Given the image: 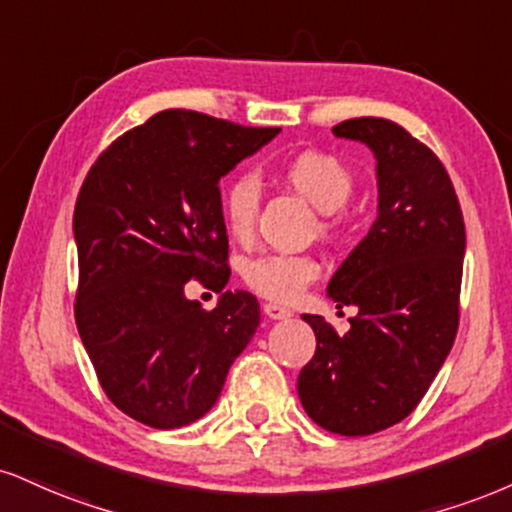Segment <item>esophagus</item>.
<instances>
[{"label":"esophagus","mask_w":512,"mask_h":512,"mask_svg":"<svg viewBox=\"0 0 512 512\" xmlns=\"http://www.w3.org/2000/svg\"><path fill=\"white\" fill-rule=\"evenodd\" d=\"M264 315H267L269 319H288V317H293V312L288 310L286 305L264 303Z\"/></svg>","instance_id":"34e87169"}]
</instances>
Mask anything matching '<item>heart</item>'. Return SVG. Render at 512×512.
I'll return each instance as SVG.
<instances>
[{"mask_svg": "<svg viewBox=\"0 0 512 512\" xmlns=\"http://www.w3.org/2000/svg\"><path fill=\"white\" fill-rule=\"evenodd\" d=\"M279 176L288 188L322 212L319 229L336 233L341 226V209L353 195V174L341 159L329 152L307 150L279 164ZM260 209V183L252 174L233 176L221 193V212L231 236L248 238ZM319 276V264L310 255L274 252L262 255L245 267V281L264 298L291 303Z\"/></svg>", "mask_w": 512, "mask_h": 512, "instance_id": "1", "label": "heart"}]
</instances>
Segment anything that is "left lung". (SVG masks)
Wrapping results in <instances>:
<instances>
[{"mask_svg":"<svg viewBox=\"0 0 512 512\" xmlns=\"http://www.w3.org/2000/svg\"><path fill=\"white\" fill-rule=\"evenodd\" d=\"M331 131L374 152L379 207L326 286L338 310L357 307L348 334L303 315L317 350L300 369L298 396L326 432L367 436L405 420L451 353L465 221L439 157L403 126L362 116Z\"/></svg>","mask_w":512,"mask_h":512,"instance_id":"left-lung-1","label":"left lung"}]
</instances>
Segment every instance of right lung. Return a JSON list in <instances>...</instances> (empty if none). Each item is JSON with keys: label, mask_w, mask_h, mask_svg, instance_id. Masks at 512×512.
Here are the masks:
<instances>
[{"label": "right lung", "mask_w": 512, "mask_h": 512, "mask_svg": "<svg viewBox=\"0 0 512 512\" xmlns=\"http://www.w3.org/2000/svg\"><path fill=\"white\" fill-rule=\"evenodd\" d=\"M279 131L166 109L116 138L85 176L73 212L78 334L109 400L147 427L209 412L260 326L248 291L220 292L207 313L182 288L229 283L219 181Z\"/></svg>", "instance_id": "add662e5"}]
</instances>
